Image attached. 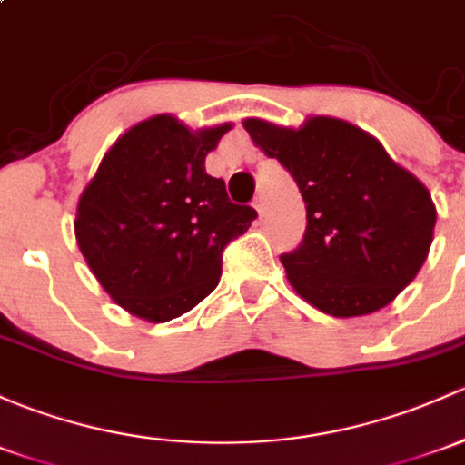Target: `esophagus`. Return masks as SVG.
I'll list each match as a JSON object with an SVG mask.
<instances>
[{
  "label": "esophagus",
  "instance_id": "1",
  "mask_svg": "<svg viewBox=\"0 0 465 465\" xmlns=\"http://www.w3.org/2000/svg\"><path fill=\"white\" fill-rule=\"evenodd\" d=\"M253 207H256V212H258V216H265V213H267V204H265V200H262L261 198V195H258V198L256 200H253Z\"/></svg>",
  "mask_w": 465,
  "mask_h": 465
}]
</instances>
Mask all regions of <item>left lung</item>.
<instances>
[{"label":"left lung","instance_id":"left-lung-1","mask_svg":"<svg viewBox=\"0 0 465 465\" xmlns=\"http://www.w3.org/2000/svg\"><path fill=\"white\" fill-rule=\"evenodd\" d=\"M242 126L305 200L302 242L281 256L296 294L336 319L390 305L432 245L437 207L426 184L348 120L310 115L294 129L247 117Z\"/></svg>","mask_w":465,"mask_h":465}]
</instances>
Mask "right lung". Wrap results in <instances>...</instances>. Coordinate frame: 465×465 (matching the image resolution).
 Returning <instances> with one entry per match:
<instances>
[{"label":"right lung","mask_w":465,"mask_h":465,"mask_svg":"<svg viewBox=\"0 0 465 465\" xmlns=\"http://www.w3.org/2000/svg\"><path fill=\"white\" fill-rule=\"evenodd\" d=\"M232 122L189 129L171 114L131 126L104 153L77 200L75 241L122 310L167 322L216 290L223 249L252 227L204 158Z\"/></svg>","instance_id":"obj_1"}]
</instances>
